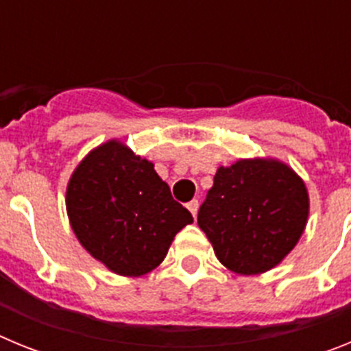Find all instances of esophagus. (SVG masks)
<instances>
[{"label": "esophagus", "instance_id": "34e87169", "mask_svg": "<svg viewBox=\"0 0 351 351\" xmlns=\"http://www.w3.org/2000/svg\"><path fill=\"white\" fill-rule=\"evenodd\" d=\"M186 207H188V210H190L191 214H193V218H197V210H198V200H191V202L186 204Z\"/></svg>", "mask_w": 351, "mask_h": 351}]
</instances>
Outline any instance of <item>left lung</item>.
<instances>
[{
  "label": "left lung",
  "instance_id": "8db88e82",
  "mask_svg": "<svg viewBox=\"0 0 351 351\" xmlns=\"http://www.w3.org/2000/svg\"><path fill=\"white\" fill-rule=\"evenodd\" d=\"M309 197L302 179L276 160H239L219 167L198 210L219 262L239 274H258L299 243Z\"/></svg>",
  "mask_w": 351,
  "mask_h": 351
}]
</instances>
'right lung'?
I'll return each mask as SVG.
<instances>
[{
    "label": "right lung",
    "mask_w": 351,
    "mask_h": 351,
    "mask_svg": "<svg viewBox=\"0 0 351 351\" xmlns=\"http://www.w3.org/2000/svg\"><path fill=\"white\" fill-rule=\"evenodd\" d=\"M66 210L89 255L121 276L158 267L176 234L193 223L153 163L117 141L80 161L68 182Z\"/></svg>",
    "instance_id": "add662e5"
}]
</instances>
